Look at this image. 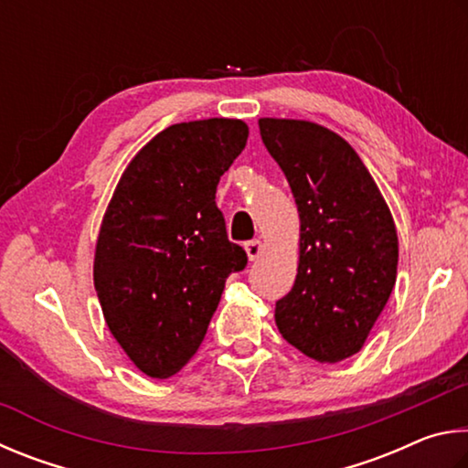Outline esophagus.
Wrapping results in <instances>:
<instances>
[{"label": "esophagus", "instance_id": "esophagus-1", "mask_svg": "<svg viewBox=\"0 0 468 468\" xmlns=\"http://www.w3.org/2000/svg\"><path fill=\"white\" fill-rule=\"evenodd\" d=\"M244 250H247V255H249L250 261H255V259H259L261 255H263L265 244H263V240L255 239V240H250V242L244 244Z\"/></svg>", "mask_w": 468, "mask_h": 468}]
</instances>
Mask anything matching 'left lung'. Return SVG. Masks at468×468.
<instances>
[{
	"instance_id": "1",
	"label": "left lung",
	"mask_w": 468,
	"mask_h": 468,
	"mask_svg": "<svg viewBox=\"0 0 468 468\" xmlns=\"http://www.w3.org/2000/svg\"><path fill=\"white\" fill-rule=\"evenodd\" d=\"M267 152L288 178L300 213L293 288L277 300L283 339L321 364L364 347L397 282L392 213L346 139L313 121L259 119Z\"/></svg>"
}]
</instances>
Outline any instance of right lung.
Wrapping results in <instances>:
<instances>
[{"instance_id": "obj_1", "label": "right lung", "mask_w": 468, "mask_h": 468, "mask_svg": "<svg viewBox=\"0 0 468 468\" xmlns=\"http://www.w3.org/2000/svg\"><path fill=\"white\" fill-rule=\"evenodd\" d=\"M247 139L240 119L166 127L129 162L104 211L94 288L112 337L152 378L195 356L228 275L247 267L216 205L219 176Z\"/></svg>"}]
</instances>
